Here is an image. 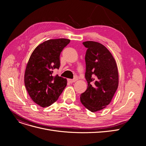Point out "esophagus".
<instances>
[{"mask_svg": "<svg viewBox=\"0 0 146 146\" xmlns=\"http://www.w3.org/2000/svg\"><path fill=\"white\" fill-rule=\"evenodd\" d=\"M78 79V77H75L73 79H68V82H70V83H74V82H75L76 81H77Z\"/></svg>", "mask_w": 146, "mask_h": 146, "instance_id": "obj_1", "label": "esophagus"}]
</instances>
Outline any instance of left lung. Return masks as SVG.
Wrapping results in <instances>:
<instances>
[{"mask_svg": "<svg viewBox=\"0 0 146 146\" xmlns=\"http://www.w3.org/2000/svg\"><path fill=\"white\" fill-rule=\"evenodd\" d=\"M88 48L85 78L88 88L80 95V102L91 112L100 111L111 102L118 86L116 61L102 44L88 41L83 42Z\"/></svg>", "mask_w": 146, "mask_h": 146, "instance_id": "1", "label": "left lung"}]
</instances>
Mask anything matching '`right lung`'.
<instances>
[{"instance_id": "right-lung-1", "label": "right lung", "mask_w": 146, "mask_h": 146, "mask_svg": "<svg viewBox=\"0 0 146 146\" xmlns=\"http://www.w3.org/2000/svg\"><path fill=\"white\" fill-rule=\"evenodd\" d=\"M70 40L52 39L38 45L27 63L24 83L32 100L43 108L55 102L67 85V80L58 75L52 76L53 70L59 68L60 55Z\"/></svg>"}]
</instances>
